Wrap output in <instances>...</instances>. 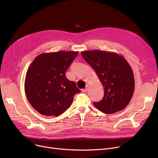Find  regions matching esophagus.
Listing matches in <instances>:
<instances>
[{
	"mask_svg": "<svg viewBox=\"0 0 158 158\" xmlns=\"http://www.w3.org/2000/svg\"><path fill=\"white\" fill-rule=\"evenodd\" d=\"M88 86H86L85 89H82V92H85V93H86V92H87V91H88Z\"/></svg>",
	"mask_w": 158,
	"mask_h": 158,
	"instance_id": "1",
	"label": "esophagus"
}]
</instances>
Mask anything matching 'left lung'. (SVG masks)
<instances>
[{
  "mask_svg": "<svg viewBox=\"0 0 158 158\" xmlns=\"http://www.w3.org/2000/svg\"><path fill=\"white\" fill-rule=\"evenodd\" d=\"M85 60L94 69L104 87L102 101L94 102L101 112L111 114L128 105L135 90L133 72L122 56L99 50L81 52Z\"/></svg>",
  "mask_w": 158,
  "mask_h": 158,
  "instance_id": "8db88e82",
  "label": "left lung"
}]
</instances>
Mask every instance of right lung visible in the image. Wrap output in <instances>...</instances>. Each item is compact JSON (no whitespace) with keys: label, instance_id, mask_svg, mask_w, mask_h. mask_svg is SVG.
<instances>
[{"label":"right lung","instance_id":"1","mask_svg":"<svg viewBox=\"0 0 158 158\" xmlns=\"http://www.w3.org/2000/svg\"><path fill=\"white\" fill-rule=\"evenodd\" d=\"M77 55L75 51L42 53L30 64L25 79V93L40 114L60 115L70 106L74 95L81 92L65 75Z\"/></svg>","mask_w":158,"mask_h":158}]
</instances>
